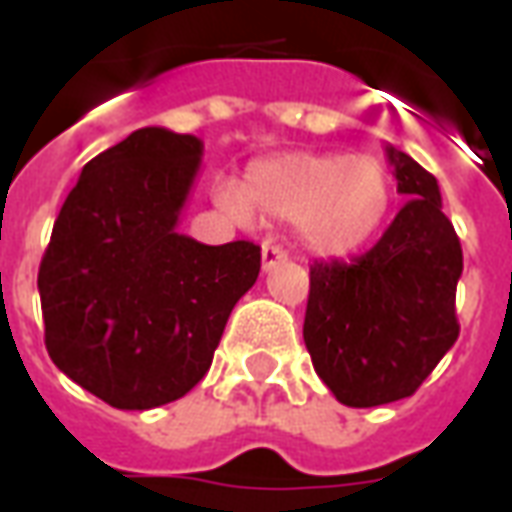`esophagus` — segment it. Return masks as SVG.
I'll return each mask as SVG.
<instances>
[{"label":"esophagus","instance_id":"esophagus-1","mask_svg":"<svg viewBox=\"0 0 512 512\" xmlns=\"http://www.w3.org/2000/svg\"><path fill=\"white\" fill-rule=\"evenodd\" d=\"M285 260V252L279 249V246H271L266 244L263 246V252H260V263H263V271H271V268L277 266Z\"/></svg>","mask_w":512,"mask_h":512}]
</instances>
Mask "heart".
<instances>
[{
  "label": "heart",
  "instance_id": "heart-1",
  "mask_svg": "<svg viewBox=\"0 0 512 512\" xmlns=\"http://www.w3.org/2000/svg\"><path fill=\"white\" fill-rule=\"evenodd\" d=\"M213 202L238 224L296 222L304 249L343 257L365 246L395 202V180L373 156L285 153L246 169L241 189L219 183Z\"/></svg>",
  "mask_w": 512,
  "mask_h": 512
}]
</instances>
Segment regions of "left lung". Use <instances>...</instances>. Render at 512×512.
<instances>
[{
    "mask_svg": "<svg viewBox=\"0 0 512 512\" xmlns=\"http://www.w3.org/2000/svg\"><path fill=\"white\" fill-rule=\"evenodd\" d=\"M408 202L378 244L343 260H315L304 315L312 367L351 408L414 395L458 340L455 288L461 241L441 211L439 183L403 150L386 147Z\"/></svg>",
    "mask_w": 512,
    "mask_h": 512,
    "instance_id": "obj_1",
    "label": "left lung"
}]
</instances>
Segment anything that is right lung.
<instances>
[{
    "label": "right lung",
    "mask_w": 512,
    "mask_h": 512,
    "mask_svg": "<svg viewBox=\"0 0 512 512\" xmlns=\"http://www.w3.org/2000/svg\"><path fill=\"white\" fill-rule=\"evenodd\" d=\"M200 161L197 136L134 131L84 164L40 260L51 362L123 411L200 384L260 274L252 241L208 246L178 233Z\"/></svg>",
    "instance_id": "right-lung-1"
}]
</instances>
